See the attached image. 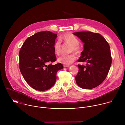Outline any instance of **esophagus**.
<instances>
[{"label": "esophagus", "instance_id": "esophagus-1", "mask_svg": "<svg viewBox=\"0 0 125 125\" xmlns=\"http://www.w3.org/2000/svg\"><path fill=\"white\" fill-rule=\"evenodd\" d=\"M63 66H64V68H66V67H69L70 66L68 65H65V64H64V65H63Z\"/></svg>", "mask_w": 125, "mask_h": 125}]
</instances>
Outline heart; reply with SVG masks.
Here are the masks:
<instances>
[{
	"label": "heart",
	"instance_id": "1",
	"mask_svg": "<svg viewBox=\"0 0 125 125\" xmlns=\"http://www.w3.org/2000/svg\"><path fill=\"white\" fill-rule=\"evenodd\" d=\"M59 39L61 41H63L68 43L73 46V50L78 51L79 47L78 46L79 44V41L77 37L72 34L67 33L60 37ZM54 49L55 53L57 55H59L61 51V44L60 40L56 41L54 45ZM77 59V56L74 54H62L58 58V61L65 65L72 64Z\"/></svg>",
	"mask_w": 125,
	"mask_h": 125
}]
</instances>
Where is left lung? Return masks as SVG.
Returning a JSON list of instances; mask_svg holds the SVG:
<instances>
[{
    "mask_svg": "<svg viewBox=\"0 0 125 125\" xmlns=\"http://www.w3.org/2000/svg\"><path fill=\"white\" fill-rule=\"evenodd\" d=\"M73 34L84 43L79 62V72L75 77L77 84L83 89L94 88L100 85L108 75L112 63L108 43L102 35L91 31H79Z\"/></svg>",
    "mask_w": 125,
    "mask_h": 125,
    "instance_id": "8db88e82",
    "label": "left lung"
}]
</instances>
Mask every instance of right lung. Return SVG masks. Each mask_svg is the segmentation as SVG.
<instances>
[{
  "label": "right lung",
  "instance_id": "1",
  "mask_svg": "<svg viewBox=\"0 0 125 125\" xmlns=\"http://www.w3.org/2000/svg\"><path fill=\"white\" fill-rule=\"evenodd\" d=\"M56 33L40 31L28 38L19 52V68L28 84L35 90L44 91L54 85L57 72L63 68L56 60L54 49Z\"/></svg>",
  "mask_w": 125,
  "mask_h": 125
}]
</instances>
